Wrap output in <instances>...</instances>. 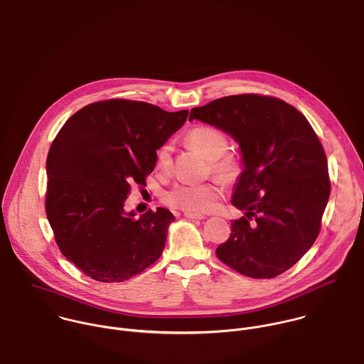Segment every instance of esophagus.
Returning <instances> with one entry per match:
<instances>
[{"mask_svg":"<svg viewBox=\"0 0 364 364\" xmlns=\"http://www.w3.org/2000/svg\"><path fill=\"white\" fill-rule=\"evenodd\" d=\"M185 218L188 219H193V220H200V219H205L203 215H198V213H192V212H183Z\"/></svg>","mask_w":364,"mask_h":364,"instance_id":"obj_1","label":"esophagus"}]
</instances>
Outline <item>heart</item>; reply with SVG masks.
I'll use <instances>...</instances> for the list:
<instances>
[{
    "instance_id": "1",
    "label": "heart",
    "mask_w": 364,
    "mask_h": 364,
    "mask_svg": "<svg viewBox=\"0 0 364 364\" xmlns=\"http://www.w3.org/2000/svg\"><path fill=\"white\" fill-rule=\"evenodd\" d=\"M191 146L209 159L210 171L222 181H235L242 169L236 155L226 152L229 148L228 135L215 127L200 125L186 134ZM172 168V145L164 144L155 152V169L166 175ZM222 198V188L216 182L178 183L164 195L166 205L192 213H205L216 206Z\"/></svg>"
}]
</instances>
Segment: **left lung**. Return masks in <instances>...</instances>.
Here are the masks:
<instances>
[{
	"label": "left lung",
	"mask_w": 364,
	"mask_h": 364,
	"mask_svg": "<svg viewBox=\"0 0 364 364\" xmlns=\"http://www.w3.org/2000/svg\"><path fill=\"white\" fill-rule=\"evenodd\" d=\"M193 119L232 135L243 155L232 203L246 218L232 222L218 259L247 277L279 276L301 259L321 228L330 178L318 136L294 107L260 94L218 98L193 108Z\"/></svg>",
	"instance_id": "obj_1"
}]
</instances>
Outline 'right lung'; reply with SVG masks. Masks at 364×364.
I'll list each match as a JSON object with an SVG mask.
<instances>
[{
    "label": "right lung",
    "mask_w": 364,
    "mask_h": 364,
    "mask_svg": "<svg viewBox=\"0 0 364 364\" xmlns=\"http://www.w3.org/2000/svg\"><path fill=\"white\" fill-rule=\"evenodd\" d=\"M188 111L124 98L92 102L60 129L47 158L46 212L61 253L94 280L124 282L154 264L169 223L165 208L125 212L131 186H146L155 152Z\"/></svg>",
    "instance_id": "right-lung-1"
}]
</instances>
